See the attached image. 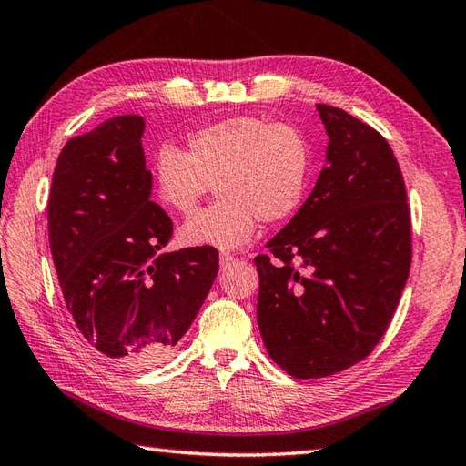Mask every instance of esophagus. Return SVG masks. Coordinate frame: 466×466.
I'll list each match as a JSON object with an SVG mask.
<instances>
[{
  "mask_svg": "<svg viewBox=\"0 0 466 466\" xmlns=\"http://www.w3.org/2000/svg\"><path fill=\"white\" fill-rule=\"evenodd\" d=\"M233 261H235V257H233L231 253H221V255H219V263H221V267L231 265Z\"/></svg>",
  "mask_w": 466,
  "mask_h": 466,
  "instance_id": "esophagus-1",
  "label": "esophagus"
}]
</instances>
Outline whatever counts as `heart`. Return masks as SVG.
<instances>
[{
    "mask_svg": "<svg viewBox=\"0 0 466 466\" xmlns=\"http://www.w3.org/2000/svg\"><path fill=\"white\" fill-rule=\"evenodd\" d=\"M311 149L287 123L237 116L193 131L185 153L165 146L153 159L155 198L173 213L189 215L215 183L221 201L185 221L179 241L187 247L237 249L257 223H275L301 203Z\"/></svg>",
    "mask_w": 466,
    "mask_h": 466,
    "instance_id": "b5f03b06",
    "label": "heart"
}]
</instances>
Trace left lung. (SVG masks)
<instances>
[{
    "label": "left lung",
    "instance_id": "obj_1",
    "mask_svg": "<svg viewBox=\"0 0 466 466\" xmlns=\"http://www.w3.org/2000/svg\"><path fill=\"white\" fill-rule=\"evenodd\" d=\"M327 165L301 209L257 255V323L275 363L320 379L385 335L410 268L407 189L387 139L319 103Z\"/></svg>",
    "mask_w": 466,
    "mask_h": 466
}]
</instances>
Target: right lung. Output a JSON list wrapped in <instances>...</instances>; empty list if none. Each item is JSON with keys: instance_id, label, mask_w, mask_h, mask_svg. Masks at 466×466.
I'll return each mask as SVG.
<instances>
[{"instance_id": "1", "label": "right lung", "mask_w": 466, "mask_h": 466, "mask_svg": "<svg viewBox=\"0 0 466 466\" xmlns=\"http://www.w3.org/2000/svg\"><path fill=\"white\" fill-rule=\"evenodd\" d=\"M141 116H117L69 139L51 179L47 229L67 311L111 363L171 355L219 271L213 247L165 253L173 223L151 201Z\"/></svg>"}]
</instances>
